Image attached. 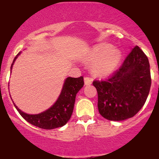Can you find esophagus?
<instances>
[{
    "label": "esophagus",
    "mask_w": 159,
    "mask_h": 159,
    "mask_svg": "<svg viewBox=\"0 0 159 159\" xmlns=\"http://www.w3.org/2000/svg\"><path fill=\"white\" fill-rule=\"evenodd\" d=\"M92 82H93V80L91 79V78H88V77L84 78V84H85V85H90V84H92Z\"/></svg>",
    "instance_id": "34e87169"
}]
</instances>
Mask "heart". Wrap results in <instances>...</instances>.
Masks as SVG:
<instances>
[{
    "mask_svg": "<svg viewBox=\"0 0 159 159\" xmlns=\"http://www.w3.org/2000/svg\"><path fill=\"white\" fill-rule=\"evenodd\" d=\"M90 61H94L93 69L98 75L108 76L116 70L122 58L118 48L110 47L108 44L96 45L88 54Z\"/></svg>",
    "mask_w": 159,
    "mask_h": 159,
    "instance_id": "1",
    "label": "heart"
}]
</instances>
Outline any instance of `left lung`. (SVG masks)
<instances>
[{"label":"left lung","instance_id":"obj_1","mask_svg":"<svg viewBox=\"0 0 159 159\" xmlns=\"http://www.w3.org/2000/svg\"><path fill=\"white\" fill-rule=\"evenodd\" d=\"M98 109L105 119L122 121L132 117L146 102L151 87L148 58L138 45L123 66L106 81H94Z\"/></svg>","mask_w":159,"mask_h":159}]
</instances>
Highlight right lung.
<instances>
[{"label":"right lung","instance_id":"right-lung-1","mask_svg":"<svg viewBox=\"0 0 159 159\" xmlns=\"http://www.w3.org/2000/svg\"><path fill=\"white\" fill-rule=\"evenodd\" d=\"M20 54H21V52H19L14 58L10 67V72H12V66ZM84 84V78L82 76L79 78H66L63 83L61 94L57 101L48 109L39 114H26L20 110L19 107L16 106L14 102H12L20 115L29 123L36 127H39L40 129H56V128L63 126L70 119L73 112L76 94L83 87Z\"/></svg>","mask_w":159,"mask_h":159}]
</instances>
